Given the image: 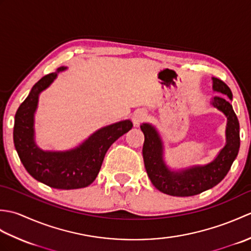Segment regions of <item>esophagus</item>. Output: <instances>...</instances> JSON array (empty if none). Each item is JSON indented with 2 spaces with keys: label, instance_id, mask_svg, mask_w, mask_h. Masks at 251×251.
I'll return each mask as SVG.
<instances>
[{
  "label": "esophagus",
  "instance_id": "34e87169",
  "mask_svg": "<svg viewBox=\"0 0 251 251\" xmlns=\"http://www.w3.org/2000/svg\"><path fill=\"white\" fill-rule=\"evenodd\" d=\"M146 117H147V114L145 111L138 110L135 112L134 115H132V122H134L135 125H139L146 120Z\"/></svg>",
  "mask_w": 251,
  "mask_h": 251
}]
</instances>
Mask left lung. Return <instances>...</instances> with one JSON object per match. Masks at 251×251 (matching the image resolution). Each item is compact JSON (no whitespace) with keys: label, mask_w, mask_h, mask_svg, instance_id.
<instances>
[{"label":"left lung","mask_w":251,"mask_h":251,"mask_svg":"<svg viewBox=\"0 0 251 251\" xmlns=\"http://www.w3.org/2000/svg\"><path fill=\"white\" fill-rule=\"evenodd\" d=\"M214 90L226 95L232 100V92L220 78H212ZM212 105L227 117L226 145L215 161L205 166H195L182 172H172L163 161V145L159 135L150 124H142L145 135L142 155L151 182L157 190L173 196H193L214 188L226 177L239 150V123L230 100L221 97L212 99Z\"/></svg>","instance_id":"8db88e82"}]
</instances>
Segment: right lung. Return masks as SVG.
Masks as SVG:
<instances>
[{"mask_svg": "<svg viewBox=\"0 0 251 251\" xmlns=\"http://www.w3.org/2000/svg\"><path fill=\"white\" fill-rule=\"evenodd\" d=\"M59 68L42 77L25 98L15 115L14 143L21 163L32 177L54 189L86 188L97 177L103 158L112 143L129 131V120L105 126L96 131L81 146L66 152L42 151L34 142L33 116L39 94L57 77Z\"/></svg>", "mask_w": 251, "mask_h": 251, "instance_id": "obj_1", "label": "right lung"}]
</instances>
